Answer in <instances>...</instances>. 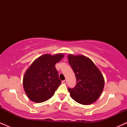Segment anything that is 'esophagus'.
Instances as JSON below:
<instances>
[{
    "label": "esophagus",
    "instance_id": "obj_1",
    "mask_svg": "<svg viewBox=\"0 0 127 127\" xmlns=\"http://www.w3.org/2000/svg\"><path fill=\"white\" fill-rule=\"evenodd\" d=\"M63 83H64V84H67V81L66 79L64 80V81H63Z\"/></svg>",
    "mask_w": 127,
    "mask_h": 127
}]
</instances>
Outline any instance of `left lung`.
Instances as JSON below:
<instances>
[{
  "label": "left lung",
  "mask_w": 127,
  "mask_h": 127,
  "mask_svg": "<svg viewBox=\"0 0 127 127\" xmlns=\"http://www.w3.org/2000/svg\"><path fill=\"white\" fill-rule=\"evenodd\" d=\"M68 61L76 79L75 87L68 88L71 97L80 104H92L98 99L103 90V75L94 63L84 55H68Z\"/></svg>",
  "instance_id": "left-lung-1"
}]
</instances>
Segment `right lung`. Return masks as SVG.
<instances>
[{
	"label": "right lung",
	"instance_id": "right-lung-1",
	"mask_svg": "<svg viewBox=\"0 0 127 127\" xmlns=\"http://www.w3.org/2000/svg\"><path fill=\"white\" fill-rule=\"evenodd\" d=\"M63 57L62 54L43 55L27 70L23 78V87L32 101L42 103L54 95L62 82L55 65Z\"/></svg>",
	"mask_w": 127,
	"mask_h": 127
}]
</instances>
